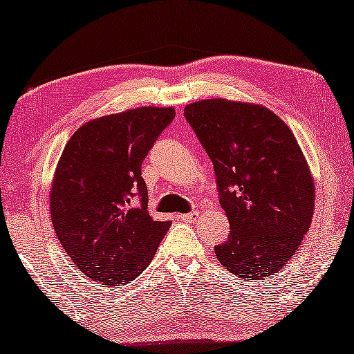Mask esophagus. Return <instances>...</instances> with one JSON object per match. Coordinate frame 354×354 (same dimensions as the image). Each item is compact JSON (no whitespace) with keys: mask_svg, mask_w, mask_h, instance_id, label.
<instances>
[{"mask_svg":"<svg viewBox=\"0 0 354 354\" xmlns=\"http://www.w3.org/2000/svg\"><path fill=\"white\" fill-rule=\"evenodd\" d=\"M197 218H198L197 211H191V213L181 214V221H186V223H194V221L197 219Z\"/></svg>","mask_w":354,"mask_h":354,"instance_id":"obj_1","label":"esophagus"}]
</instances>
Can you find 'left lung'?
Segmentation results:
<instances>
[{"label":"left lung","instance_id":"8db88e82","mask_svg":"<svg viewBox=\"0 0 354 354\" xmlns=\"http://www.w3.org/2000/svg\"><path fill=\"white\" fill-rule=\"evenodd\" d=\"M213 162L230 235L219 262L243 279L275 275L312 224L315 186L289 127L259 104L209 98L184 108Z\"/></svg>","mask_w":354,"mask_h":354}]
</instances>
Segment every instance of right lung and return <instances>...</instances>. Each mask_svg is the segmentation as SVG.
I'll list each match as a JSON object with an SVG mask.
<instances>
[{"label": "right lung", "mask_w": 354, "mask_h": 354, "mask_svg": "<svg viewBox=\"0 0 354 354\" xmlns=\"http://www.w3.org/2000/svg\"><path fill=\"white\" fill-rule=\"evenodd\" d=\"M175 119L145 106L91 120L68 141L50 191V216L68 257L108 286L130 283L154 257L170 221L147 213L141 163Z\"/></svg>", "instance_id": "1"}]
</instances>
